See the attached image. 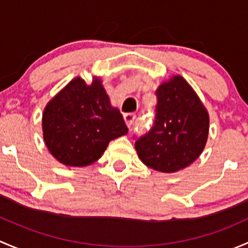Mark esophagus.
<instances>
[{"label": "esophagus", "instance_id": "obj_1", "mask_svg": "<svg viewBox=\"0 0 248 248\" xmlns=\"http://www.w3.org/2000/svg\"><path fill=\"white\" fill-rule=\"evenodd\" d=\"M135 119H136V114H134V113H125L124 114V121L129 127H131L132 125H134Z\"/></svg>", "mask_w": 248, "mask_h": 248}]
</instances>
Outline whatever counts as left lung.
I'll list each match as a JSON object with an SVG mask.
<instances>
[{
  "label": "left lung",
  "instance_id": "1",
  "mask_svg": "<svg viewBox=\"0 0 248 248\" xmlns=\"http://www.w3.org/2000/svg\"><path fill=\"white\" fill-rule=\"evenodd\" d=\"M154 123L135 139L141 161L163 173L191 165L203 152L209 132V116L191 86L174 76L156 91Z\"/></svg>",
  "mask_w": 248,
  "mask_h": 248
}]
</instances>
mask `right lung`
<instances>
[{"label":"right lung","mask_w":248,"mask_h":248,"mask_svg":"<svg viewBox=\"0 0 248 248\" xmlns=\"http://www.w3.org/2000/svg\"><path fill=\"white\" fill-rule=\"evenodd\" d=\"M43 132L58 161L81 167L95 162L112 140L127 134V126L99 78L87 85L76 78L45 107Z\"/></svg>","instance_id":"1"}]
</instances>
